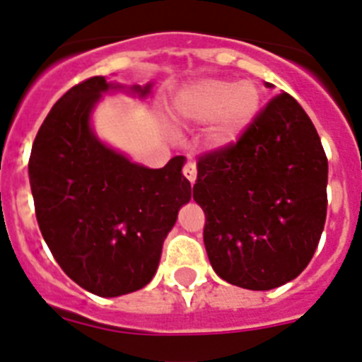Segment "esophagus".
<instances>
[{
  "label": "esophagus",
  "instance_id": "esophagus-1",
  "mask_svg": "<svg viewBox=\"0 0 362 362\" xmlns=\"http://www.w3.org/2000/svg\"><path fill=\"white\" fill-rule=\"evenodd\" d=\"M184 177L187 178L191 184H194V180H197V164L191 160H187L184 164Z\"/></svg>",
  "mask_w": 362,
  "mask_h": 362
}]
</instances>
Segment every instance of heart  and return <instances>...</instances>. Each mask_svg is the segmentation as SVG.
Masks as SVG:
<instances>
[{
	"label": "heart",
	"instance_id": "obj_1",
	"mask_svg": "<svg viewBox=\"0 0 362 362\" xmlns=\"http://www.w3.org/2000/svg\"><path fill=\"white\" fill-rule=\"evenodd\" d=\"M262 110V90L254 81L207 79L178 97V115L191 122H211L214 144H230L245 133Z\"/></svg>",
	"mask_w": 362,
	"mask_h": 362
}]
</instances>
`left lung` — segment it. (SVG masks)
Wrapping results in <instances>:
<instances>
[{
  "instance_id": "left-lung-1",
  "label": "left lung",
  "mask_w": 362,
  "mask_h": 362,
  "mask_svg": "<svg viewBox=\"0 0 362 362\" xmlns=\"http://www.w3.org/2000/svg\"><path fill=\"white\" fill-rule=\"evenodd\" d=\"M193 198L214 272L270 291L310 263L327 220L328 160L310 117L286 92L236 142L198 157Z\"/></svg>"
}]
</instances>
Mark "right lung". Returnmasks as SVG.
Returning a JSON list of instances; mask_svg holds the SVG:
<instances>
[{
  "label": "right lung",
  "mask_w": 362,
  "mask_h": 362,
  "mask_svg": "<svg viewBox=\"0 0 362 362\" xmlns=\"http://www.w3.org/2000/svg\"><path fill=\"white\" fill-rule=\"evenodd\" d=\"M110 88L117 86L100 76L70 88L39 128L28 160L48 249L68 278L103 298L151 281L162 243L191 198L184 157L148 169L97 141L90 112ZM133 90L146 95L149 86Z\"/></svg>",
  "instance_id": "1"
}]
</instances>
